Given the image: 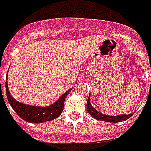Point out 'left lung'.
Returning a JSON list of instances; mask_svg holds the SVG:
<instances>
[{"label":"left lung","instance_id":"left-lung-1","mask_svg":"<svg viewBox=\"0 0 151 151\" xmlns=\"http://www.w3.org/2000/svg\"><path fill=\"white\" fill-rule=\"evenodd\" d=\"M86 110L89 113L91 116L95 119L104 121V122H109V123H119V122H124L129 119L131 116H133V113L130 114H120L118 116H109L103 113H99L97 110H96L92 105L91 104V94H89L87 102H86Z\"/></svg>","mask_w":151,"mask_h":151}]
</instances>
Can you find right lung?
Masks as SVG:
<instances>
[{
    "label": "right lung",
    "instance_id": "obj_1",
    "mask_svg": "<svg viewBox=\"0 0 151 151\" xmlns=\"http://www.w3.org/2000/svg\"><path fill=\"white\" fill-rule=\"evenodd\" d=\"M6 75H8V74H6ZM7 85L8 83H7V76H6V96L8 99L9 104L13 108V110L21 119H22L28 123H32V124H39V123L48 122V121L53 120V119H57L58 117H60L63 109H64L65 99L71 91V88L70 90L66 91L64 94L61 95L60 97L55 101V103L51 104L49 107H36V106L27 105V104L22 103L20 101L15 100L9 91Z\"/></svg>",
    "mask_w": 151,
    "mask_h": 151
}]
</instances>
